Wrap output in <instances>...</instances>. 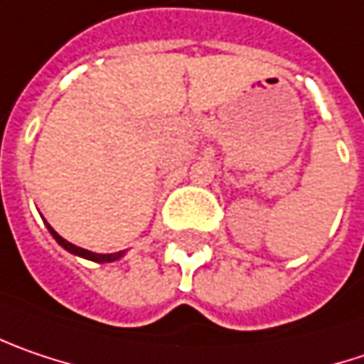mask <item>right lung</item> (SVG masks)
<instances>
[{
	"instance_id": "add662e5",
	"label": "right lung",
	"mask_w": 364,
	"mask_h": 364,
	"mask_svg": "<svg viewBox=\"0 0 364 364\" xmlns=\"http://www.w3.org/2000/svg\"><path fill=\"white\" fill-rule=\"evenodd\" d=\"M47 225V223H45ZM49 228V232L53 235V239L59 243V245L63 247L65 251H70V253H74L77 257H84V259H90V262H97V264H111V262H117L119 257H123V253L125 251H117V253H95V251H88V249H82V247L74 245V243H70V241H65L61 235H57L53 230V226L47 225Z\"/></svg>"
}]
</instances>
